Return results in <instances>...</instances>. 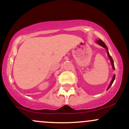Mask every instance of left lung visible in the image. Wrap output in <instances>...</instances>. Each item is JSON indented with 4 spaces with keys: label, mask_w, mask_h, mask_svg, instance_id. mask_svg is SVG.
Wrapping results in <instances>:
<instances>
[{
    "label": "left lung",
    "mask_w": 129,
    "mask_h": 129,
    "mask_svg": "<svg viewBox=\"0 0 129 129\" xmlns=\"http://www.w3.org/2000/svg\"><path fill=\"white\" fill-rule=\"evenodd\" d=\"M96 42H97V43H98V44H99V45H101V46H102V47H104V48H105V49H107V54H108V57L110 58V61H111V64H112V67H113V69H115V66H114L113 60L112 58H111V56L110 55V54H109V52H108V48H107V46L105 45V43H104V42L102 41V40H98V41H97ZM115 75H114L113 77V79H112V80H111V83H110V84L109 86H108V89H109L110 88V86H111V85H112L113 83L114 80H115Z\"/></svg>",
    "instance_id": "8db88e82"
}]
</instances>
